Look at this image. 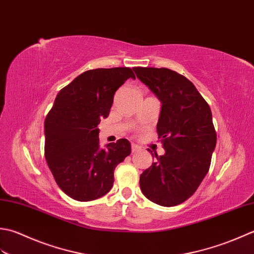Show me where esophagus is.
I'll list each match as a JSON object with an SVG mask.
<instances>
[{
    "label": "esophagus",
    "instance_id": "esophagus-1",
    "mask_svg": "<svg viewBox=\"0 0 254 254\" xmlns=\"http://www.w3.org/2000/svg\"><path fill=\"white\" fill-rule=\"evenodd\" d=\"M139 149H140V147L137 146V144H134V143H131V151H132V152L138 151Z\"/></svg>",
    "mask_w": 254,
    "mask_h": 254
}]
</instances>
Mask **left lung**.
I'll return each instance as SVG.
<instances>
[{"label":"left lung","instance_id":"8db88e82","mask_svg":"<svg viewBox=\"0 0 254 254\" xmlns=\"http://www.w3.org/2000/svg\"><path fill=\"white\" fill-rule=\"evenodd\" d=\"M133 71L161 102L157 131L165 150L140 175L141 192L158 205H179L195 193L209 170L217 141L210 107L178 72L142 66Z\"/></svg>","mask_w":254,"mask_h":254}]
</instances>
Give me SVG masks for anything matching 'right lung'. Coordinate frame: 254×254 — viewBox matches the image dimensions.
I'll return each instance as SVG.
<instances>
[{
  "instance_id": "1",
  "label": "right lung",
  "mask_w": 254,
  "mask_h": 254,
  "mask_svg": "<svg viewBox=\"0 0 254 254\" xmlns=\"http://www.w3.org/2000/svg\"><path fill=\"white\" fill-rule=\"evenodd\" d=\"M130 68L94 69L64 87L45 120V157L57 184L71 198L97 199L110 192L114 170L131 152L127 139L100 148L97 125L110 114Z\"/></svg>"
}]
</instances>
